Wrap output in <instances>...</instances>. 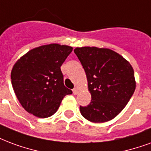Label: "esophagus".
<instances>
[{
  "label": "esophagus",
  "instance_id": "1",
  "mask_svg": "<svg viewBox=\"0 0 151 151\" xmlns=\"http://www.w3.org/2000/svg\"><path fill=\"white\" fill-rule=\"evenodd\" d=\"M78 92H79V90L78 89V88H74V89L73 90V94H75V95L76 94H78Z\"/></svg>",
  "mask_w": 151,
  "mask_h": 151
}]
</instances>
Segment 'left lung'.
<instances>
[{"label": "left lung", "instance_id": "8db88e82", "mask_svg": "<svg viewBox=\"0 0 151 151\" xmlns=\"http://www.w3.org/2000/svg\"><path fill=\"white\" fill-rule=\"evenodd\" d=\"M74 53L86 74L91 101L80 106L81 115L92 122L114 118L127 106L135 90L131 65L110 49L76 48Z\"/></svg>", "mask_w": 151, "mask_h": 151}]
</instances>
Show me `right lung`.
<instances>
[{
    "instance_id": "obj_1",
    "label": "right lung",
    "mask_w": 151,
    "mask_h": 151,
    "mask_svg": "<svg viewBox=\"0 0 151 151\" xmlns=\"http://www.w3.org/2000/svg\"><path fill=\"white\" fill-rule=\"evenodd\" d=\"M73 48L50 44L33 49L22 56L11 72L12 86L24 110L36 117L52 116L65 95L61 66Z\"/></svg>"
}]
</instances>
